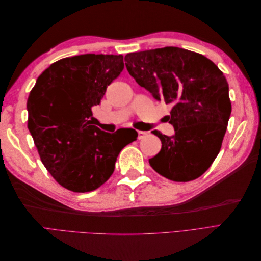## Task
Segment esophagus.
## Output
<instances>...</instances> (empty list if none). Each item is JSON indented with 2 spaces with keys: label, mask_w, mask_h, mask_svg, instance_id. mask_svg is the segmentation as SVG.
<instances>
[{
  "label": "esophagus",
  "mask_w": 261,
  "mask_h": 261,
  "mask_svg": "<svg viewBox=\"0 0 261 261\" xmlns=\"http://www.w3.org/2000/svg\"><path fill=\"white\" fill-rule=\"evenodd\" d=\"M147 132H144V130H138V139H143L146 135H147Z\"/></svg>",
  "instance_id": "34e87169"
}]
</instances>
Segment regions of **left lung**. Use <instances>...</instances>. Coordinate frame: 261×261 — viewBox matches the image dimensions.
<instances>
[{"label":"left lung","instance_id":"obj_1","mask_svg":"<svg viewBox=\"0 0 261 261\" xmlns=\"http://www.w3.org/2000/svg\"><path fill=\"white\" fill-rule=\"evenodd\" d=\"M125 61L139 86L172 105L167 118L175 134L152 132L162 147L151 168L174 181L199 177L220 152L231 115L225 76L206 57L176 46L128 53Z\"/></svg>","mask_w":261,"mask_h":261}]
</instances>
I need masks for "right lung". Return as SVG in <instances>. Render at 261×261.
Masks as SVG:
<instances>
[{
    "instance_id": "right-lung-1",
    "label": "right lung",
    "mask_w": 261,
    "mask_h": 261,
    "mask_svg": "<svg viewBox=\"0 0 261 261\" xmlns=\"http://www.w3.org/2000/svg\"><path fill=\"white\" fill-rule=\"evenodd\" d=\"M124 68L123 55L82 54L53 63L38 77L27 100L28 129L40 159L60 185L91 192L112 175L127 140L92 125L91 108Z\"/></svg>"
}]
</instances>
